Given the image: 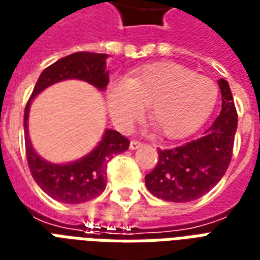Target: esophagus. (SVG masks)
Wrapping results in <instances>:
<instances>
[{
    "label": "esophagus",
    "mask_w": 260,
    "mask_h": 260,
    "mask_svg": "<svg viewBox=\"0 0 260 260\" xmlns=\"http://www.w3.org/2000/svg\"><path fill=\"white\" fill-rule=\"evenodd\" d=\"M141 145H142L141 142L136 141V140L130 141V149H132V151H136V149H138V148H140Z\"/></svg>",
    "instance_id": "esophagus-1"
}]
</instances>
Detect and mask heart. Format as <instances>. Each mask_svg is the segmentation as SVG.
Segmentation results:
<instances>
[{
  "mask_svg": "<svg viewBox=\"0 0 260 260\" xmlns=\"http://www.w3.org/2000/svg\"><path fill=\"white\" fill-rule=\"evenodd\" d=\"M218 100L211 78L175 63H156L111 82L107 105L115 126L127 130L149 105V119L161 136L185 137L206 122Z\"/></svg>",
  "mask_w": 260,
  "mask_h": 260,
  "instance_id": "obj_1",
  "label": "heart"
}]
</instances>
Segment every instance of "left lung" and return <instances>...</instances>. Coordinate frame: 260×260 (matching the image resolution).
<instances>
[{
	"instance_id": "left-lung-1",
	"label": "left lung",
	"mask_w": 260,
	"mask_h": 260,
	"mask_svg": "<svg viewBox=\"0 0 260 260\" xmlns=\"http://www.w3.org/2000/svg\"><path fill=\"white\" fill-rule=\"evenodd\" d=\"M222 109L203 137L173 149H159L157 165L145 175L148 190L157 199L173 203L196 200L211 190L229 167L237 112L229 83L218 81Z\"/></svg>"
}]
</instances>
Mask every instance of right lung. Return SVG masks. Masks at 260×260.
Wrapping results in <instances>:
<instances>
[{"label": "right lung", "mask_w": 260, "mask_h": 260, "mask_svg": "<svg viewBox=\"0 0 260 260\" xmlns=\"http://www.w3.org/2000/svg\"><path fill=\"white\" fill-rule=\"evenodd\" d=\"M107 58L108 54L104 53L78 52L57 60L42 71L24 109L26 155L31 175L37 185L57 202L79 204L93 200L104 192L108 161L114 156L127 151L130 141L120 133L107 128L101 141L81 159L68 163L48 161L35 152L30 141L28 115L31 103L46 87L68 79L85 81L100 91L105 90L109 82Z\"/></svg>", "instance_id": "obj_1"}]
</instances>
